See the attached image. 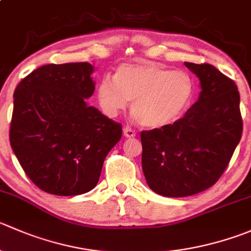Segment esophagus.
<instances>
[{"label": "esophagus", "mask_w": 251, "mask_h": 251, "mask_svg": "<svg viewBox=\"0 0 251 251\" xmlns=\"http://www.w3.org/2000/svg\"><path fill=\"white\" fill-rule=\"evenodd\" d=\"M123 132H124V136H125L126 138H132V137H135V136H136L135 130H132V128L128 127V126H126V127L124 128Z\"/></svg>", "instance_id": "1"}]
</instances>
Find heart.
I'll list each match as a JSON object with an SVG mask.
<instances>
[{
  "instance_id": "b5f03b06",
  "label": "heart",
  "mask_w": 251,
  "mask_h": 251,
  "mask_svg": "<svg viewBox=\"0 0 251 251\" xmlns=\"http://www.w3.org/2000/svg\"><path fill=\"white\" fill-rule=\"evenodd\" d=\"M193 93L189 75L152 62L123 65L115 79L104 77L98 86V100L106 115H119L132 101L131 110L137 123L152 130L176 123Z\"/></svg>"
}]
</instances>
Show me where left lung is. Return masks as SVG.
<instances>
[{"label": "left lung", "instance_id": "8db88e82", "mask_svg": "<svg viewBox=\"0 0 251 251\" xmlns=\"http://www.w3.org/2000/svg\"><path fill=\"white\" fill-rule=\"evenodd\" d=\"M201 92L181 119L142 131V170L148 186L167 198H185L212 186L242 138L240 96L234 81L208 64L185 62Z\"/></svg>", "mask_w": 251, "mask_h": 251}]
</instances>
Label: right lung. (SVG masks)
I'll return each instance as SVG.
<instances>
[{"instance_id": "obj_1", "label": "right lung", "mask_w": 251, "mask_h": 251, "mask_svg": "<svg viewBox=\"0 0 251 251\" xmlns=\"http://www.w3.org/2000/svg\"><path fill=\"white\" fill-rule=\"evenodd\" d=\"M88 62L45 65L13 94L9 142L29 179L43 191L75 196L98 184L123 128L87 104L96 89Z\"/></svg>"}]
</instances>
